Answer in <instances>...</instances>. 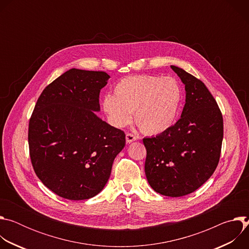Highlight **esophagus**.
Instances as JSON below:
<instances>
[{
	"label": "esophagus",
	"mask_w": 249,
	"mask_h": 249,
	"mask_svg": "<svg viewBox=\"0 0 249 249\" xmlns=\"http://www.w3.org/2000/svg\"><path fill=\"white\" fill-rule=\"evenodd\" d=\"M136 136L135 135H133V134H131V133H127L126 134V142L127 143H132V142H134V141H136Z\"/></svg>",
	"instance_id": "esophagus-1"
}]
</instances>
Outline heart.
Listing matches in <instances>:
<instances>
[{"instance_id":"obj_1","label":"heart","mask_w":249,"mask_h":249,"mask_svg":"<svg viewBox=\"0 0 249 249\" xmlns=\"http://www.w3.org/2000/svg\"><path fill=\"white\" fill-rule=\"evenodd\" d=\"M183 90L171 77L138 75L121 79L114 87V94H105L103 110L115 127L132 121L146 134L165 132L179 113Z\"/></svg>"}]
</instances>
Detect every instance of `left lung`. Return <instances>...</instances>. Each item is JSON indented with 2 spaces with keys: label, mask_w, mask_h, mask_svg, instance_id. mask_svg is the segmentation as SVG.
Listing matches in <instances>:
<instances>
[{
  "label": "left lung",
  "mask_w": 249,
  "mask_h": 249,
  "mask_svg": "<svg viewBox=\"0 0 249 249\" xmlns=\"http://www.w3.org/2000/svg\"><path fill=\"white\" fill-rule=\"evenodd\" d=\"M185 85L181 117L161 134L144 138L145 172L158 193L180 197L203 185L218 166L224 137L223 115L204 83L170 66Z\"/></svg>",
  "instance_id": "left-lung-1"
}]
</instances>
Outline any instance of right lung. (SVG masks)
<instances>
[{
  "instance_id": "right-lung-1",
  "label": "right lung",
  "mask_w": 249,
  "mask_h": 249,
  "mask_svg": "<svg viewBox=\"0 0 249 249\" xmlns=\"http://www.w3.org/2000/svg\"><path fill=\"white\" fill-rule=\"evenodd\" d=\"M105 72L71 69L48 85L28 124L33 169L52 192L69 200L98 194L125 147V133L102 121L99 92Z\"/></svg>"
}]
</instances>
